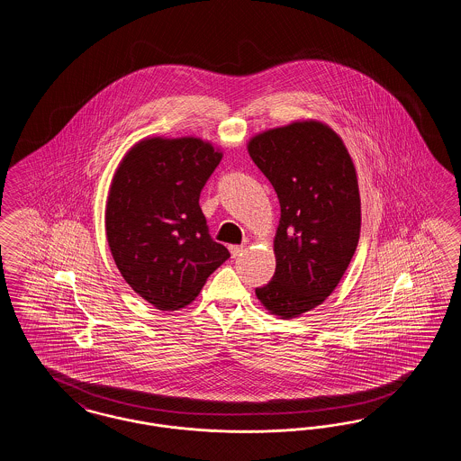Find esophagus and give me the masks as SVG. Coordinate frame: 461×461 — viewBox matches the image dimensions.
<instances>
[{
    "label": "esophagus",
    "mask_w": 461,
    "mask_h": 461,
    "mask_svg": "<svg viewBox=\"0 0 461 461\" xmlns=\"http://www.w3.org/2000/svg\"><path fill=\"white\" fill-rule=\"evenodd\" d=\"M243 245H230V252H231V258H239L241 252H243Z\"/></svg>",
    "instance_id": "1"
}]
</instances>
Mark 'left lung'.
Returning <instances> with one entry per match:
<instances>
[{"label":"left lung","instance_id":"1","mask_svg":"<svg viewBox=\"0 0 461 461\" xmlns=\"http://www.w3.org/2000/svg\"><path fill=\"white\" fill-rule=\"evenodd\" d=\"M247 149L282 211L276 269L256 295L269 312L295 318L329 297L356 252L361 230L356 169L340 136L318 121L261 132Z\"/></svg>","mask_w":461,"mask_h":461}]
</instances>
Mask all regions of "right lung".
Here are the masks:
<instances>
[{"instance_id": "add662e5", "label": "right lung", "mask_w": 461, "mask_h": 461, "mask_svg": "<svg viewBox=\"0 0 461 461\" xmlns=\"http://www.w3.org/2000/svg\"><path fill=\"white\" fill-rule=\"evenodd\" d=\"M222 158L200 138H147L119 164L105 230L112 258L132 290L160 311L190 304L230 258L198 205Z\"/></svg>"}]
</instances>
